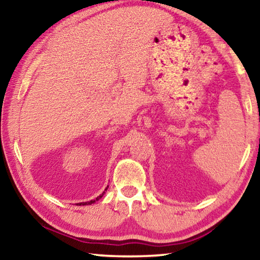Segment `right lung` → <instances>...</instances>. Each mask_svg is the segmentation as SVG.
<instances>
[{
    "instance_id": "1",
    "label": "right lung",
    "mask_w": 260,
    "mask_h": 260,
    "mask_svg": "<svg viewBox=\"0 0 260 260\" xmlns=\"http://www.w3.org/2000/svg\"><path fill=\"white\" fill-rule=\"evenodd\" d=\"M107 189H108V187H107V188H105V190H107ZM104 193H105V191H103V193H102V195H100L99 197H96V200H93V201H90V202H85V203H79V204H80V205H87V204H93V203H94V202H96V201H99V200L101 199V197H102V196L104 195Z\"/></svg>"
}]
</instances>
